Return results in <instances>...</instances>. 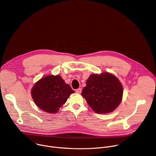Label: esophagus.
<instances>
[{
	"mask_svg": "<svg viewBox=\"0 0 156 156\" xmlns=\"http://www.w3.org/2000/svg\"><path fill=\"white\" fill-rule=\"evenodd\" d=\"M75 92H76V93H78V94H80V93H81V88L77 89V90H75Z\"/></svg>",
	"mask_w": 156,
	"mask_h": 156,
	"instance_id": "1",
	"label": "esophagus"
}]
</instances>
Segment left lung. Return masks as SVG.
I'll use <instances>...</instances> for the list:
<instances>
[{
  "label": "left lung",
  "instance_id": "1",
  "mask_svg": "<svg viewBox=\"0 0 156 156\" xmlns=\"http://www.w3.org/2000/svg\"><path fill=\"white\" fill-rule=\"evenodd\" d=\"M86 84L81 95L96 113H110L120 105L123 86L115 75L108 72L92 74Z\"/></svg>",
  "mask_w": 156,
  "mask_h": 156
}]
</instances>
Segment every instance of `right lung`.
<instances>
[{
    "mask_svg": "<svg viewBox=\"0 0 156 156\" xmlns=\"http://www.w3.org/2000/svg\"><path fill=\"white\" fill-rule=\"evenodd\" d=\"M75 91L60 75H48L37 81L31 89L36 105L44 112L55 114Z\"/></svg>",
    "mask_w": 156,
    "mask_h": 156,
    "instance_id": "1",
    "label": "right lung"
}]
</instances>
